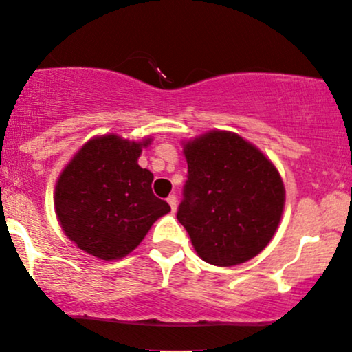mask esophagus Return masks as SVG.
Wrapping results in <instances>:
<instances>
[{
	"label": "esophagus",
	"instance_id": "obj_1",
	"mask_svg": "<svg viewBox=\"0 0 352 352\" xmlns=\"http://www.w3.org/2000/svg\"><path fill=\"white\" fill-rule=\"evenodd\" d=\"M166 201H168V204H170L173 213H175V211H176V206H177V199H176V195H175V194H171V195L168 197V199H166Z\"/></svg>",
	"mask_w": 352,
	"mask_h": 352
}]
</instances>
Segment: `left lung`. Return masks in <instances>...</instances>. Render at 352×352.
<instances>
[{
	"label": "left lung",
	"instance_id": "left-lung-1",
	"mask_svg": "<svg viewBox=\"0 0 352 352\" xmlns=\"http://www.w3.org/2000/svg\"><path fill=\"white\" fill-rule=\"evenodd\" d=\"M187 181L177 221L195 252L214 266H235L261 253L276 234L285 187L266 155L230 131L184 144Z\"/></svg>",
	"mask_w": 352,
	"mask_h": 352
}]
</instances>
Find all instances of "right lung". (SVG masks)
<instances>
[{"label": "right lung", "mask_w": 352, "mask_h": 352, "mask_svg": "<svg viewBox=\"0 0 352 352\" xmlns=\"http://www.w3.org/2000/svg\"><path fill=\"white\" fill-rule=\"evenodd\" d=\"M141 142L104 134L85 144L56 182L60 228L83 252L112 261L133 252L170 205L152 192L153 175L138 165Z\"/></svg>", "instance_id": "right-lung-1"}]
</instances>
